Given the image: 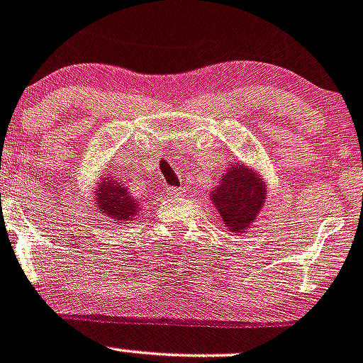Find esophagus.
Returning a JSON list of instances; mask_svg holds the SVG:
<instances>
[{
  "label": "esophagus",
  "instance_id": "1",
  "mask_svg": "<svg viewBox=\"0 0 363 363\" xmlns=\"http://www.w3.org/2000/svg\"><path fill=\"white\" fill-rule=\"evenodd\" d=\"M184 192L185 191L182 187H165V194L171 196V198H182Z\"/></svg>",
  "mask_w": 363,
  "mask_h": 363
}]
</instances>
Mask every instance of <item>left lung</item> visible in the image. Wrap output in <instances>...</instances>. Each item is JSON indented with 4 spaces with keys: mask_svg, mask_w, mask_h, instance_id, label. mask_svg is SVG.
<instances>
[{
    "mask_svg": "<svg viewBox=\"0 0 363 363\" xmlns=\"http://www.w3.org/2000/svg\"><path fill=\"white\" fill-rule=\"evenodd\" d=\"M265 182L246 164H233L210 198L228 231L244 233L265 203Z\"/></svg>",
    "mask_w": 363,
    "mask_h": 363,
    "instance_id": "8db88e82",
    "label": "left lung"
}]
</instances>
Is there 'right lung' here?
I'll list each match as a JSON object with an SVG mask.
<instances>
[{
    "mask_svg": "<svg viewBox=\"0 0 363 363\" xmlns=\"http://www.w3.org/2000/svg\"><path fill=\"white\" fill-rule=\"evenodd\" d=\"M94 199L101 213L119 223L126 224V220H135L139 216L140 199L133 198L128 192L126 185L121 184L119 179H113L112 176L101 179V184L96 189Z\"/></svg>",
    "mask_w": 363,
    "mask_h": 363,
    "instance_id": "add662e5",
    "label": "right lung"
}]
</instances>
